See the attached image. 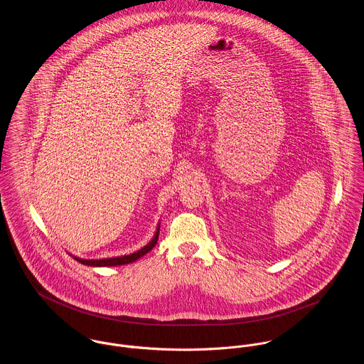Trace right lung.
<instances>
[{"mask_svg":"<svg viewBox=\"0 0 364 364\" xmlns=\"http://www.w3.org/2000/svg\"><path fill=\"white\" fill-rule=\"evenodd\" d=\"M158 235H159V227L156 228V235L154 238L151 240L150 244H147L144 248H141L140 251L134 252V254H130V255H124V257H117V258H109V259H81V258H77L74 257V259L82 264H88V266H119V264H126V263H132L134 260L144 257L147 252H150L154 247H156V241H158Z\"/></svg>","mask_w":364,"mask_h":364,"instance_id":"1","label":"right lung"}]
</instances>
